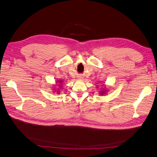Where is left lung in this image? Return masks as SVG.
<instances>
[{
    "instance_id": "obj_1",
    "label": "left lung",
    "mask_w": 157,
    "mask_h": 157,
    "mask_svg": "<svg viewBox=\"0 0 157 157\" xmlns=\"http://www.w3.org/2000/svg\"><path fill=\"white\" fill-rule=\"evenodd\" d=\"M104 93H105V92H104V91H102V92H101V94L102 95V94H104Z\"/></svg>"
}]
</instances>
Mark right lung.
<instances>
[{
	"label": "right lung",
	"mask_w": 157,
	"mask_h": 157,
	"mask_svg": "<svg viewBox=\"0 0 157 157\" xmlns=\"http://www.w3.org/2000/svg\"><path fill=\"white\" fill-rule=\"evenodd\" d=\"M59 84H61V83H62V82H61V81H59ZM59 85H61V84H59Z\"/></svg>",
	"instance_id": "obj_1"
}]
</instances>
